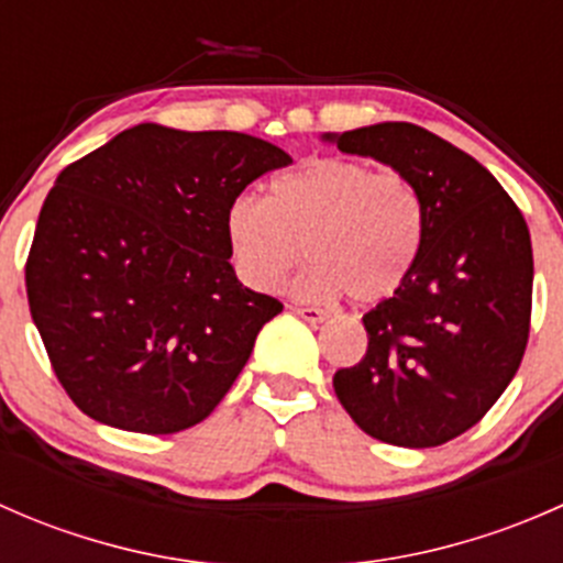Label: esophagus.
Wrapping results in <instances>:
<instances>
[{
	"label": "esophagus",
	"mask_w": 563,
	"mask_h": 563,
	"mask_svg": "<svg viewBox=\"0 0 563 563\" xmlns=\"http://www.w3.org/2000/svg\"><path fill=\"white\" fill-rule=\"evenodd\" d=\"M288 310H291L294 316L305 318V321H308V323L327 321V313H323V310H318V308H288Z\"/></svg>",
	"instance_id": "obj_1"
}]
</instances>
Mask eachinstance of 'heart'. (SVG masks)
<instances>
[{
	"label": "heart",
	"instance_id": "1",
	"mask_svg": "<svg viewBox=\"0 0 563 563\" xmlns=\"http://www.w3.org/2000/svg\"><path fill=\"white\" fill-rule=\"evenodd\" d=\"M236 275L253 291H275L305 255L294 280L302 299L349 294L389 297L417 258L422 201L402 174H376L360 161L316 157L272 181L269 201L240 196L225 214Z\"/></svg>",
	"mask_w": 563,
	"mask_h": 563
}]
</instances>
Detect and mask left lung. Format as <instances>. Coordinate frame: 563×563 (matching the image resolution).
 <instances>
[{"label":"left lung","instance_id":"left-lung-1","mask_svg":"<svg viewBox=\"0 0 563 563\" xmlns=\"http://www.w3.org/2000/svg\"><path fill=\"white\" fill-rule=\"evenodd\" d=\"M321 141L402 174L422 201L417 258L395 297L362 318L367 354L334 373V395L384 444H446L490 411L523 360L533 286L523 214L482 163L419 124Z\"/></svg>","mask_w":563,"mask_h":563}]
</instances>
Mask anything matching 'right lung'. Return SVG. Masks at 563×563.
Listing matches in <instances>:
<instances>
[{
	"label": "right lung",
	"instance_id": "add662e5",
	"mask_svg": "<svg viewBox=\"0 0 563 563\" xmlns=\"http://www.w3.org/2000/svg\"><path fill=\"white\" fill-rule=\"evenodd\" d=\"M291 163L231 130L144 122L56 176L26 261L56 378L95 422L166 435L214 411L283 310L231 266L225 214Z\"/></svg>",
	"mask_w": 563,
	"mask_h": 563
}]
</instances>
